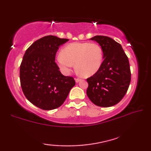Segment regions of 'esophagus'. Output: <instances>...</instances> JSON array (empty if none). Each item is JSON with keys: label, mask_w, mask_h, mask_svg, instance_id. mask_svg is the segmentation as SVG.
I'll list each match as a JSON object with an SVG mask.
<instances>
[{"label": "esophagus", "mask_w": 151, "mask_h": 151, "mask_svg": "<svg viewBox=\"0 0 151 151\" xmlns=\"http://www.w3.org/2000/svg\"><path fill=\"white\" fill-rule=\"evenodd\" d=\"M80 80H80V79H79V78H76V79H75V81H76V83H78V82H80Z\"/></svg>", "instance_id": "esophagus-1"}]
</instances>
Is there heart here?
Wrapping results in <instances>:
<instances>
[{
    "instance_id": "heart-1",
    "label": "heart",
    "mask_w": 151,
    "mask_h": 151,
    "mask_svg": "<svg viewBox=\"0 0 151 151\" xmlns=\"http://www.w3.org/2000/svg\"><path fill=\"white\" fill-rule=\"evenodd\" d=\"M104 55L97 43L74 42L65 45L61 54L56 56V62L65 75L70 73L75 63L76 70L84 77H91L101 68Z\"/></svg>"
}]
</instances>
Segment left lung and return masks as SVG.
I'll use <instances>...</instances> for the list:
<instances>
[{
	"instance_id": "obj_1",
	"label": "left lung",
	"mask_w": 151,
	"mask_h": 151,
	"mask_svg": "<svg viewBox=\"0 0 151 151\" xmlns=\"http://www.w3.org/2000/svg\"><path fill=\"white\" fill-rule=\"evenodd\" d=\"M101 46L104 61L99 70L87 79L86 94L96 106L111 107L123 99L131 82L129 63L121 45L106 36L90 39Z\"/></svg>"
}]
</instances>
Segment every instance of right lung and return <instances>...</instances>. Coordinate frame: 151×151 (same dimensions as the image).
Here are the masks:
<instances>
[{
  "label": "right lung",
  "instance_id": "add662e5",
  "mask_svg": "<svg viewBox=\"0 0 151 151\" xmlns=\"http://www.w3.org/2000/svg\"><path fill=\"white\" fill-rule=\"evenodd\" d=\"M69 39L45 36L37 40L24 55L19 69L21 87L31 104L44 110L60 107L75 86L73 78L60 73L56 52Z\"/></svg>",
  "mask_w": 151,
  "mask_h": 151
}]
</instances>
